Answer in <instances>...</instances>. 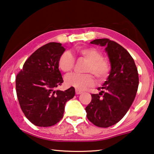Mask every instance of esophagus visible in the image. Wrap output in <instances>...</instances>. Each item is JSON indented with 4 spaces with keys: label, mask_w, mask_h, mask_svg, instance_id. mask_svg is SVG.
<instances>
[{
    "label": "esophagus",
    "mask_w": 154,
    "mask_h": 154,
    "mask_svg": "<svg viewBox=\"0 0 154 154\" xmlns=\"http://www.w3.org/2000/svg\"><path fill=\"white\" fill-rule=\"evenodd\" d=\"M75 93H76L77 95H79L82 94V91H79V90H76L75 91Z\"/></svg>",
    "instance_id": "obj_1"
}]
</instances>
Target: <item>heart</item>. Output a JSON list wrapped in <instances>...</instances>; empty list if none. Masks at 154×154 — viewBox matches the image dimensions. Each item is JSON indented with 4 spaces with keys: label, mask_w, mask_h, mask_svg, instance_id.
Listing matches in <instances>:
<instances>
[{
    "label": "heart",
    "mask_w": 154,
    "mask_h": 154,
    "mask_svg": "<svg viewBox=\"0 0 154 154\" xmlns=\"http://www.w3.org/2000/svg\"><path fill=\"white\" fill-rule=\"evenodd\" d=\"M77 53L88 60L86 67V72L94 74L100 81H103L109 72L107 62L103 58V55L95 48H79ZM75 58L69 51H65L58 59V66L63 72H69L74 67ZM66 83L68 86H73L77 90H85L94 85L95 79L89 73H71L66 77Z\"/></svg>",
    "instance_id": "heart-1"
}]
</instances>
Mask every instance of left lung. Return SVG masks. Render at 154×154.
<instances>
[{"label": "left lung", "mask_w": 154, "mask_h": 154, "mask_svg": "<svg viewBox=\"0 0 154 154\" xmlns=\"http://www.w3.org/2000/svg\"><path fill=\"white\" fill-rule=\"evenodd\" d=\"M91 44L104 47L111 70L107 81L92 94L86 107V116L95 125L107 128L116 124L125 115L135 98L139 77L135 61L126 49L109 39H96Z\"/></svg>", "instance_id": "left-lung-1"}]
</instances>
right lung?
I'll list each match as a JSON object with an SVG mask.
<instances>
[{
	"label": "right lung",
	"mask_w": 154,
	"mask_h": 154,
	"mask_svg": "<svg viewBox=\"0 0 154 154\" xmlns=\"http://www.w3.org/2000/svg\"><path fill=\"white\" fill-rule=\"evenodd\" d=\"M66 49L61 43L49 42L26 60L16 78V91L23 114L35 125L49 127L63 116L65 105L75 96L74 87L55 90L63 82L58 59Z\"/></svg>",
	"instance_id": "right-lung-1"
}]
</instances>
